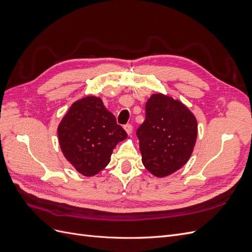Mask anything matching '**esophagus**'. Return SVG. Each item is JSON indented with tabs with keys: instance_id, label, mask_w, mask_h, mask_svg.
I'll list each match as a JSON object with an SVG mask.
<instances>
[{
	"instance_id": "1",
	"label": "esophagus",
	"mask_w": 252,
	"mask_h": 252,
	"mask_svg": "<svg viewBox=\"0 0 252 252\" xmlns=\"http://www.w3.org/2000/svg\"><path fill=\"white\" fill-rule=\"evenodd\" d=\"M124 129H125V131L128 133V134H131V132H132V125L131 124H126L125 126H124Z\"/></svg>"
}]
</instances>
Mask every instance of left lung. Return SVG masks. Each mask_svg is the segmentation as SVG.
Wrapping results in <instances>:
<instances>
[{
	"label": "left lung",
	"mask_w": 252,
	"mask_h": 252,
	"mask_svg": "<svg viewBox=\"0 0 252 252\" xmlns=\"http://www.w3.org/2000/svg\"><path fill=\"white\" fill-rule=\"evenodd\" d=\"M146 119L136 130L144 166L156 177L171 174L191 156L197 135L195 117L172 97L152 94L146 103Z\"/></svg>",
	"instance_id": "obj_1"
}]
</instances>
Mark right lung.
Returning <instances> with one entry per match:
<instances>
[{"instance_id":"add662e5","label":"right lung","mask_w":252,"mask_h":252,"mask_svg":"<svg viewBox=\"0 0 252 252\" xmlns=\"http://www.w3.org/2000/svg\"><path fill=\"white\" fill-rule=\"evenodd\" d=\"M58 135L64 157L85 177L104 169L117 144L127 138L116 117L94 95L71 105L58 127Z\"/></svg>"}]
</instances>
